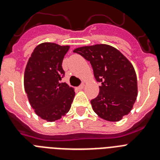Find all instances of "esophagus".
Listing matches in <instances>:
<instances>
[{
  "instance_id": "obj_1",
  "label": "esophagus",
  "mask_w": 160,
  "mask_h": 160,
  "mask_svg": "<svg viewBox=\"0 0 160 160\" xmlns=\"http://www.w3.org/2000/svg\"><path fill=\"white\" fill-rule=\"evenodd\" d=\"M84 87H85V85L84 84H82V85H80V86H79L78 87V90H82L83 88H84Z\"/></svg>"
}]
</instances>
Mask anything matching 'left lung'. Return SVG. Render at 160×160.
Returning a JSON list of instances; mask_svg holds the SVG:
<instances>
[{"label": "left lung", "instance_id": "left-lung-1", "mask_svg": "<svg viewBox=\"0 0 160 160\" xmlns=\"http://www.w3.org/2000/svg\"><path fill=\"white\" fill-rule=\"evenodd\" d=\"M92 66L94 75L102 83L99 94L90 103L98 116L118 122L128 115L138 95L134 66L116 48L106 44L82 46L73 49Z\"/></svg>", "mask_w": 160, "mask_h": 160}]
</instances>
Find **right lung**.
<instances>
[{"instance_id":"obj_1","label":"right lung","mask_w":160,"mask_h":160,"mask_svg":"<svg viewBox=\"0 0 160 160\" xmlns=\"http://www.w3.org/2000/svg\"><path fill=\"white\" fill-rule=\"evenodd\" d=\"M70 46L43 42L31 53L24 73V87L35 114L55 122L70 111L74 89L60 82L64 75L62 61Z\"/></svg>"}]
</instances>
